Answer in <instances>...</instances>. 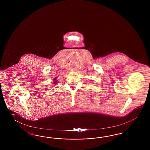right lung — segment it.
<instances>
[{"mask_svg":"<svg viewBox=\"0 0 150 150\" xmlns=\"http://www.w3.org/2000/svg\"><path fill=\"white\" fill-rule=\"evenodd\" d=\"M54 80H56V78H55ZM57 80H56V81H54V84H55V83H57Z\"/></svg>","mask_w":150,"mask_h":150,"instance_id":"1","label":"right lung"}]
</instances>
